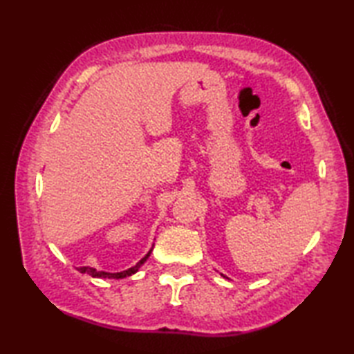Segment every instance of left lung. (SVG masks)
I'll list each match as a JSON object with an SVG mask.
<instances>
[{"mask_svg": "<svg viewBox=\"0 0 354 354\" xmlns=\"http://www.w3.org/2000/svg\"><path fill=\"white\" fill-rule=\"evenodd\" d=\"M222 277H223V278H228V277H227V275H223V274H222ZM228 280H230V278H228Z\"/></svg>", "mask_w": 354, "mask_h": 354, "instance_id": "left-lung-1", "label": "left lung"}]
</instances>
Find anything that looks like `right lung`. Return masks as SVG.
Segmentation results:
<instances>
[{
	"mask_svg": "<svg viewBox=\"0 0 354 354\" xmlns=\"http://www.w3.org/2000/svg\"><path fill=\"white\" fill-rule=\"evenodd\" d=\"M152 250H153V246L150 248V251L137 263V265L129 268V269H126V270H122V272H106V270H97V269L89 268V266H82V268H79V270H80L82 274H88V275L94 277V278H112V280H120V278L131 277L132 274L137 272V270H138L142 265H145L146 260L150 257V252H152Z\"/></svg>",
	"mask_w": 354,
	"mask_h": 354,
	"instance_id": "add662e5",
	"label": "right lung"
}]
</instances>
